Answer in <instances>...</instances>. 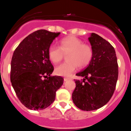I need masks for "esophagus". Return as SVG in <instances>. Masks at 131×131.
Returning a JSON list of instances; mask_svg holds the SVG:
<instances>
[{
	"instance_id": "1",
	"label": "esophagus",
	"mask_w": 131,
	"mask_h": 131,
	"mask_svg": "<svg viewBox=\"0 0 131 131\" xmlns=\"http://www.w3.org/2000/svg\"><path fill=\"white\" fill-rule=\"evenodd\" d=\"M71 80V78H68V77H65L64 78V80L65 81H68V80Z\"/></svg>"
}]
</instances>
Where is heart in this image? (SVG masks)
I'll return each mask as SVG.
<instances>
[{"label": "heart", "mask_w": 131, "mask_h": 131, "mask_svg": "<svg viewBox=\"0 0 131 131\" xmlns=\"http://www.w3.org/2000/svg\"><path fill=\"white\" fill-rule=\"evenodd\" d=\"M66 62L55 68L58 76H69L76 71L78 66L83 69L88 67L94 57V51L91 46L83 43L81 39L74 36L64 37L59 41V47L51 45L48 49V55L53 64H58L67 55Z\"/></svg>", "instance_id": "1"}]
</instances>
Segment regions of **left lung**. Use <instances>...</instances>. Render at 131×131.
Returning <instances> with one entry per match:
<instances>
[{
	"label": "left lung",
	"mask_w": 131,
	"mask_h": 131,
	"mask_svg": "<svg viewBox=\"0 0 131 131\" xmlns=\"http://www.w3.org/2000/svg\"><path fill=\"white\" fill-rule=\"evenodd\" d=\"M89 42L94 51L90 65L76 76L72 94L75 105L83 111H92L108 103L113 94L118 76L117 58L114 48L99 35L92 33Z\"/></svg>",
	"instance_id": "8db88e82"
}]
</instances>
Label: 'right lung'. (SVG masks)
<instances>
[{"label": "right lung", "instance_id": "obj_1", "mask_svg": "<svg viewBox=\"0 0 131 131\" xmlns=\"http://www.w3.org/2000/svg\"><path fill=\"white\" fill-rule=\"evenodd\" d=\"M60 32L39 30L28 35L15 49L11 62V82L20 102L30 110H43L55 101L64 82L51 76L53 66L48 49Z\"/></svg>", "mask_w": 131, "mask_h": 131}]
</instances>
